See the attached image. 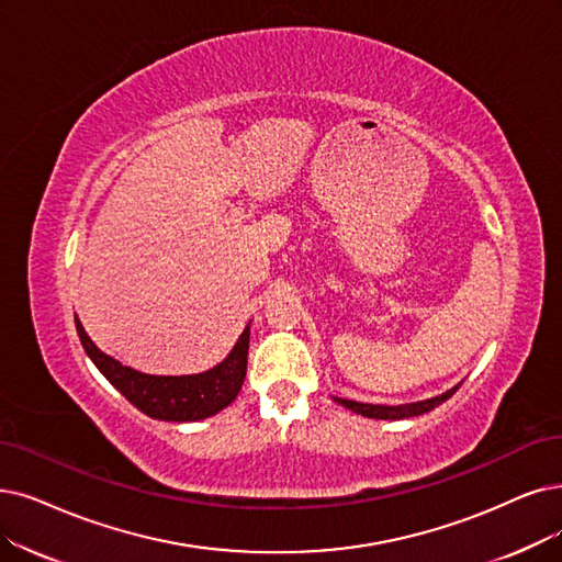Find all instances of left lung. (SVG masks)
<instances>
[{
    "label": "left lung",
    "mask_w": 562,
    "mask_h": 562,
    "mask_svg": "<svg viewBox=\"0 0 562 562\" xmlns=\"http://www.w3.org/2000/svg\"><path fill=\"white\" fill-rule=\"evenodd\" d=\"M459 387L445 392L436 398L429 401H419V403H408V406H373V403H359V401H350V398H341V396H334L336 403H341V406L350 408L357 415H364V417H373V419H406V417H417L422 413H429L436 406H440L442 401L450 398Z\"/></svg>",
    "instance_id": "1"
}]
</instances>
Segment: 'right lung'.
Returning a JSON list of instances; mask_svg holds the SVG:
<instances>
[{"mask_svg": "<svg viewBox=\"0 0 562 562\" xmlns=\"http://www.w3.org/2000/svg\"><path fill=\"white\" fill-rule=\"evenodd\" d=\"M80 344L97 369L115 385L140 413L164 422H195L216 415L235 401L244 385L246 357H249V334L246 327L233 352L223 362L198 375H147L133 371L117 359L101 352L80 321L76 318Z\"/></svg>", "mask_w": 562, "mask_h": 562, "instance_id": "right-lung-1", "label": "right lung"}]
</instances>
